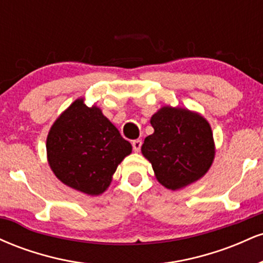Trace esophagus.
<instances>
[{"label":"esophagus","mask_w":263,"mask_h":263,"mask_svg":"<svg viewBox=\"0 0 263 263\" xmlns=\"http://www.w3.org/2000/svg\"><path fill=\"white\" fill-rule=\"evenodd\" d=\"M142 146V141L141 140H135L132 141V147H134L135 152H140Z\"/></svg>","instance_id":"obj_1"}]
</instances>
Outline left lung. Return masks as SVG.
Segmentation results:
<instances>
[{
  "label": "left lung",
  "mask_w": 263,
  "mask_h": 263,
  "mask_svg": "<svg viewBox=\"0 0 263 263\" xmlns=\"http://www.w3.org/2000/svg\"><path fill=\"white\" fill-rule=\"evenodd\" d=\"M151 125L155 132L144 138L141 151L162 185L182 189L209 171L215 144L203 116L186 108L164 106L151 117Z\"/></svg>",
  "instance_id": "obj_1"
}]
</instances>
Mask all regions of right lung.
<instances>
[{"instance_id":"add662e5","label":"right lung","mask_w":263,"mask_h":263,"mask_svg":"<svg viewBox=\"0 0 263 263\" xmlns=\"http://www.w3.org/2000/svg\"><path fill=\"white\" fill-rule=\"evenodd\" d=\"M132 152L128 141L96 106L78 99L50 127L47 157L60 182L87 195L108 188L117 165Z\"/></svg>"}]
</instances>
